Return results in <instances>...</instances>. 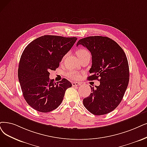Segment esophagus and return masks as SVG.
<instances>
[{
  "label": "esophagus",
  "mask_w": 147,
  "mask_h": 147,
  "mask_svg": "<svg viewBox=\"0 0 147 147\" xmlns=\"http://www.w3.org/2000/svg\"><path fill=\"white\" fill-rule=\"evenodd\" d=\"M72 84L73 86H78L81 84V83H78V82H72Z\"/></svg>",
  "instance_id": "34e87169"
}]
</instances>
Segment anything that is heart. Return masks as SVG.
<instances>
[{
  "instance_id": "b5f03b06",
  "label": "heart",
  "mask_w": 147,
  "mask_h": 147,
  "mask_svg": "<svg viewBox=\"0 0 147 147\" xmlns=\"http://www.w3.org/2000/svg\"><path fill=\"white\" fill-rule=\"evenodd\" d=\"M77 54L78 57L80 58L83 57V56H84L86 55L90 54H89V51H88L87 49L82 48V49H78L77 51ZM66 55H64L63 58H62V60L64 59V58L66 57ZM66 76H67L68 78L72 79V80H78L80 78V74L78 72H77L74 71V70H70V71H69L66 74Z\"/></svg>"
}]
</instances>
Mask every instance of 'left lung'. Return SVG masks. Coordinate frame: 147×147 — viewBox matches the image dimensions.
Returning a JSON list of instances; mask_svg holds the SVG:
<instances>
[{"label":"left lung","mask_w":147,"mask_h":147,"mask_svg":"<svg viewBox=\"0 0 147 147\" xmlns=\"http://www.w3.org/2000/svg\"><path fill=\"white\" fill-rule=\"evenodd\" d=\"M79 45L92 54L91 75L87 79L100 81L96 88L90 86L92 93L83 99L84 106L95 115L107 114L120 104L128 84L126 55L118 43L107 37H85L78 41L77 46Z\"/></svg>","instance_id":"obj_1"}]
</instances>
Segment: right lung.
<instances>
[{
  "label": "right lung",
  "mask_w": 147,
  "mask_h": 147,
  "mask_svg": "<svg viewBox=\"0 0 147 147\" xmlns=\"http://www.w3.org/2000/svg\"><path fill=\"white\" fill-rule=\"evenodd\" d=\"M77 37L43 36L33 40L23 51L19 64L18 77L23 97L34 109L47 113L61 104L70 81L54 82L49 72L59 67L64 55Z\"/></svg>",
  "instance_id": "1"
}]
</instances>
